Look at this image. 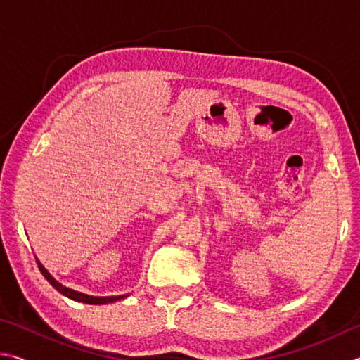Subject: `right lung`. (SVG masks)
Instances as JSON below:
<instances>
[{
  "label": "right lung",
  "instance_id": "right-lung-1",
  "mask_svg": "<svg viewBox=\"0 0 360 360\" xmlns=\"http://www.w3.org/2000/svg\"><path fill=\"white\" fill-rule=\"evenodd\" d=\"M36 262H38V266H39V271L42 273V276H44L47 281L51 283L52 288L56 289V290H58L60 294H63V295H66L68 298H71V300L89 303V304H105V303L117 302V300H120V298H125V295H117V297H92V295H85V294H81V292H76V290H72V289L65 288V285H62V284H60L58 281H56V279L51 276V273H49L46 268L39 264V260H36Z\"/></svg>",
  "mask_w": 360,
  "mask_h": 360
}]
</instances>
